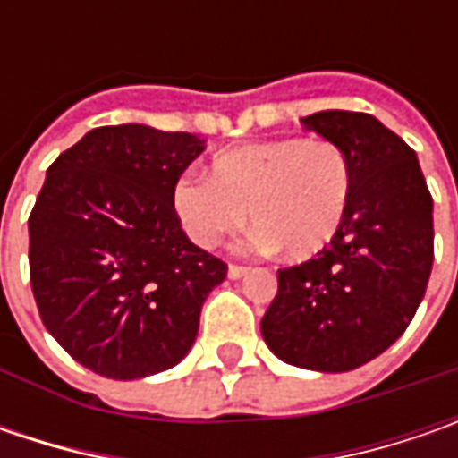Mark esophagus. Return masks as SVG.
I'll return each instance as SVG.
<instances>
[{"label": "esophagus", "mask_w": 458, "mask_h": 458, "mask_svg": "<svg viewBox=\"0 0 458 458\" xmlns=\"http://www.w3.org/2000/svg\"><path fill=\"white\" fill-rule=\"evenodd\" d=\"M247 273H250V270H247V267H242V265H229V270H226L229 280H239V277H244Z\"/></svg>", "instance_id": "1"}]
</instances>
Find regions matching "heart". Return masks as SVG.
I'll list each match as a JSON object with an SVG mask.
<instances>
[{
  "label": "heart",
  "mask_w": 458,
  "mask_h": 458,
  "mask_svg": "<svg viewBox=\"0 0 458 458\" xmlns=\"http://www.w3.org/2000/svg\"><path fill=\"white\" fill-rule=\"evenodd\" d=\"M352 165L342 148L326 140L283 137L219 152L208 178H181L173 211L201 250L250 219V247L293 262L318 255L339 234L352 203Z\"/></svg>",
  "instance_id": "heart-1"
}]
</instances>
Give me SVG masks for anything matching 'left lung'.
<instances>
[{"instance_id": "8db88e82", "label": "left lung", "mask_w": 458, "mask_h": 458, "mask_svg": "<svg viewBox=\"0 0 458 458\" xmlns=\"http://www.w3.org/2000/svg\"><path fill=\"white\" fill-rule=\"evenodd\" d=\"M301 124L349 157L352 203L328 247L277 270L259 331L293 367L349 372L413 321L431 277L433 199L415 152L372 114L326 109Z\"/></svg>"}]
</instances>
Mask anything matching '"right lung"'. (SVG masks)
<instances>
[{"label":"right lung","mask_w":458,"mask_h":458,"mask_svg":"<svg viewBox=\"0 0 458 458\" xmlns=\"http://www.w3.org/2000/svg\"><path fill=\"white\" fill-rule=\"evenodd\" d=\"M203 150L191 132L114 124L47 167L27 224L30 283L50 336L101 377L175 367L226 277L173 211V188Z\"/></svg>","instance_id":"obj_1"}]
</instances>
